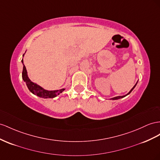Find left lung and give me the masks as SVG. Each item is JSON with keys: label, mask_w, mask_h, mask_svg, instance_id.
Segmentation results:
<instances>
[{"label": "left lung", "mask_w": 160, "mask_h": 160, "mask_svg": "<svg viewBox=\"0 0 160 160\" xmlns=\"http://www.w3.org/2000/svg\"><path fill=\"white\" fill-rule=\"evenodd\" d=\"M138 82V81H137ZM137 83H136V84L135 85H134V87L130 90V92H129L127 94H126V95H124V96H116V97H114V98H111L110 99V100H118V99H120V98H124V97H125V96H128V94H130L131 93V92H132V91L133 90V89L134 88H135V86L137 85Z\"/></svg>", "instance_id": "obj_1"}]
</instances>
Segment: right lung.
<instances>
[{"mask_svg": "<svg viewBox=\"0 0 160 160\" xmlns=\"http://www.w3.org/2000/svg\"><path fill=\"white\" fill-rule=\"evenodd\" d=\"M24 57V54L23 55ZM21 62L23 63V72H22V79L25 82L26 85L29 90L33 94L36 95V96L42 98H53L57 97L58 95L61 93L64 89H61L58 90H53V91H48L46 90L41 86L38 85V84L33 83L31 80L29 79L28 75V72L26 70V68H25L24 64H23V60H21Z\"/></svg>", "mask_w": 160, "mask_h": 160, "instance_id": "add662e5", "label": "right lung"}]
</instances>
